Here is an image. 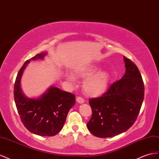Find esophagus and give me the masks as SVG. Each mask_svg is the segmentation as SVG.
I'll list each match as a JSON object with an SVG mask.
<instances>
[{"label":"esophagus","instance_id":"obj_1","mask_svg":"<svg viewBox=\"0 0 159 159\" xmlns=\"http://www.w3.org/2000/svg\"><path fill=\"white\" fill-rule=\"evenodd\" d=\"M76 102H78V103H79V104H82V103L84 102V100L82 97H76Z\"/></svg>","mask_w":159,"mask_h":159}]
</instances>
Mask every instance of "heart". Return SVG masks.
<instances>
[{
    "instance_id": "heart-1",
    "label": "heart",
    "mask_w": 159,
    "mask_h": 159,
    "mask_svg": "<svg viewBox=\"0 0 159 159\" xmlns=\"http://www.w3.org/2000/svg\"><path fill=\"white\" fill-rule=\"evenodd\" d=\"M96 65L80 66L75 70V75L78 78L85 79L83 89L86 94L91 97H98L106 91L110 80V74L107 70H99ZM67 79L74 82V76L69 75Z\"/></svg>"
}]
</instances>
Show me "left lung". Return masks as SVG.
Instances as JSON below:
<instances>
[{"label":"left lung","mask_w":159,"mask_h":159,"mask_svg":"<svg viewBox=\"0 0 159 159\" xmlns=\"http://www.w3.org/2000/svg\"><path fill=\"white\" fill-rule=\"evenodd\" d=\"M126 68L121 79L110 86L102 97L89 100L91 119L87 124L94 136L112 137L134 123L144 99V87L137 66L123 57Z\"/></svg>","instance_id":"8db88e82"}]
</instances>
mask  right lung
<instances>
[{
  "instance_id": "1",
  "label": "right lung",
  "mask_w": 159,
  "mask_h": 159,
  "mask_svg": "<svg viewBox=\"0 0 159 159\" xmlns=\"http://www.w3.org/2000/svg\"><path fill=\"white\" fill-rule=\"evenodd\" d=\"M47 52L37 54L26 61L18 72L14 98L21 121L30 132L42 137L56 135L62 129L68 112L75 104V96L55 87H51L37 98L26 97L20 87L22 73L31 61L44 59Z\"/></svg>"
}]
</instances>
